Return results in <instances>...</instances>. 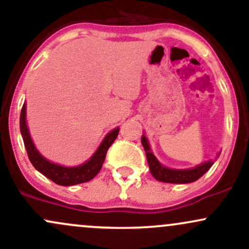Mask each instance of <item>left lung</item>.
I'll return each mask as SVG.
<instances>
[{"label":"left lung","mask_w":249,"mask_h":249,"mask_svg":"<svg viewBox=\"0 0 249 249\" xmlns=\"http://www.w3.org/2000/svg\"><path fill=\"white\" fill-rule=\"evenodd\" d=\"M142 144L144 146L145 152H146V159L148 166H150L151 174L158 181L170 182V184H188V182H193L196 180H198L200 177L204 176L213 165L212 160H208L193 168H187V170H172V168L162 166L160 162L158 161V159L153 156V153L151 152V148L150 145H148L146 137L144 134L142 137Z\"/></svg>","instance_id":"left-lung-1"}]
</instances>
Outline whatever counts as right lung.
I'll return each mask as SVG.
<instances>
[{"label": "right lung", "mask_w": 249, "mask_h": 249, "mask_svg": "<svg viewBox=\"0 0 249 249\" xmlns=\"http://www.w3.org/2000/svg\"><path fill=\"white\" fill-rule=\"evenodd\" d=\"M25 110H27V107L24 104L21 111V117H19V128H21V134L23 137L28 157H29L33 166L38 172H41L43 176L53 180L55 184L61 185V186H72V185L87 182L89 180L95 178L101 171L108 147L112 145V142L116 141L117 136H118L119 127H116L115 130L107 134L104 141L97 148L95 154L87 162L79 165V166L65 167L49 161L37 151L33 141H31L29 130H28L27 121H25Z\"/></svg>", "instance_id": "obj_1"}]
</instances>
